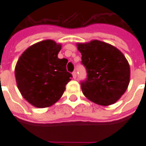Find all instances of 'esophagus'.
I'll list each match as a JSON object with an SVG mask.
<instances>
[{
    "instance_id": "34e87169",
    "label": "esophagus",
    "mask_w": 146,
    "mask_h": 146,
    "mask_svg": "<svg viewBox=\"0 0 146 146\" xmlns=\"http://www.w3.org/2000/svg\"><path fill=\"white\" fill-rule=\"evenodd\" d=\"M72 75H73V79H76V72H73V73H72Z\"/></svg>"
}]
</instances>
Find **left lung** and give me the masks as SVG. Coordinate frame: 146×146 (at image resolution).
<instances>
[{
  "label": "left lung",
  "instance_id": "8db88e82",
  "mask_svg": "<svg viewBox=\"0 0 146 146\" xmlns=\"http://www.w3.org/2000/svg\"><path fill=\"white\" fill-rule=\"evenodd\" d=\"M87 69L88 79L81 83L83 94L94 103L110 106L125 93L131 70L127 58L118 48L98 40L76 43Z\"/></svg>",
  "mask_w": 146,
  "mask_h": 146
}]
</instances>
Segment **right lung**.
<instances>
[{
  "instance_id": "obj_1",
  "label": "right lung",
  "mask_w": 146,
  "mask_h": 146,
  "mask_svg": "<svg viewBox=\"0 0 146 146\" xmlns=\"http://www.w3.org/2000/svg\"><path fill=\"white\" fill-rule=\"evenodd\" d=\"M60 43L44 40L31 45L19 58L15 76L21 95L36 108L50 107L57 102L71 80L66 58L58 54Z\"/></svg>"
}]
</instances>
